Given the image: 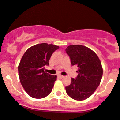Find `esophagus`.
<instances>
[{"label":"esophagus","mask_w":120,"mask_h":120,"mask_svg":"<svg viewBox=\"0 0 120 120\" xmlns=\"http://www.w3.org/2000/svg\"><path fill=\"white\" fill-rule=\"evenodd\" d=\"M58 77H59V78H60V79H62V78H64V76H62V75H58Z\"/></svg>","instance_id":"1"}]
</instances>
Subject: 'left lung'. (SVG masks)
I'll use <instances>...</instances> for the list:
<instances>
[{
	"instance_id": "1",
	"label": "left lung",
	"mask_w": 120,
	"mask_h": 120,
	"mask_svg": "<svg viewBox=\"0 0 120 120\" xmlns=\"http://www.w3.org/2000/svg\"><path fill=\"white\" fill-rule=\"evenodd\" d=\"M66 51L72 66L78 67V75L72 78L71 83L66 87V93L74 99L83 101L91 96L101 83V62L93 51L82 45H70Z\"/></svg>"
}]
</instances>
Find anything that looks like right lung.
<instances>
[{
  "instance_id": "1",
  "label": "right lung",
  "mask_w": 120,
  "mask_h": 120,
  "mask_svg": "<svg viewBox=\"0 0 120 120\" xmlns=\"http://www.w3.org/2000/svg\"><path fill=\"white\" fill-rule=\"evenodd\" d=\"M59 47L46 43L35 45L27 49L18 66L19 80L30 97L41 99L52 91L57 76L45 71L51 55Z\"/></svg>"
}]
</instances>
